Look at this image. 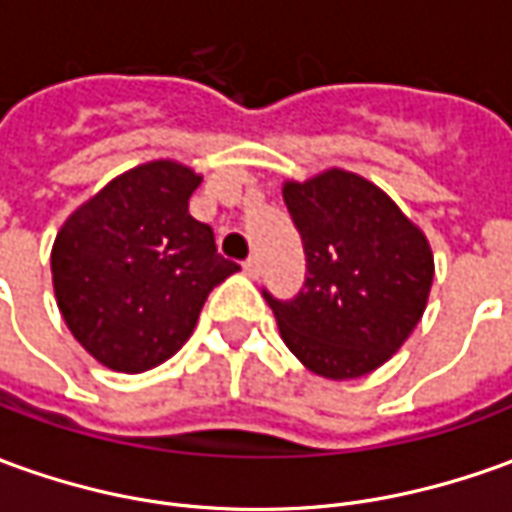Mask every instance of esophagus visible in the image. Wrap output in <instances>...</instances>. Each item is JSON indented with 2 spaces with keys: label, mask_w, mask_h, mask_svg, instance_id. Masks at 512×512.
Instances as JSON below:
<instances>
[{
  "label": "esophagus",
  "mask_w": 512,
  "mask_h": 512,
  "mask_svg": "<svg viewBox=\"0 0 512 512\" xmlns=\"http://www.w3.org/2000/svg\"><path fill=\"white\" fill-rule=\"evenodd\" d=\"M242 270H245V276H248V278H259V276H262V262H259L256 256H253V259H248V262L242 264Z\"/></svg>",
  "instance_id": "obj_1"
}]
</instances>
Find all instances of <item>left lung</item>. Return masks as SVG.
<instances>
[{"mask_svg":"<svg viewBox=\"0 0 512 512\" xmlns=\"http://www.w3.org/2000/svg\"><path fill=\"white\" fill-rule=\"evenodd\" d=\"M281 195L309 273L292 301L264 292L281 340L323 379L368 376L424 317L435 278L429 239L393 197L348 169L284 181Z\"/></svg>","mask_w":512,"mask_h":512,"instance_id":"1","label":"left lung"}]
</instances>
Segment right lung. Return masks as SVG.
Instances as JSON below:
<instances>
[{"mask_svg":"<svg viewBox=\"0 0 512 512\" xmlns=\"http://www.w3.org/2000/svg\"><path fill=\"white\" fill-rule=\"evenodd\" d=\"M200 181L172 158L139 164L80 203L55 236L63 323L105 368L142 373L178 354L209 292L239 270L189 214Z\"/></svg>","mask_w":512,"mask_h":512,"instance_id":"1","label":"right lung"}]
</instances>
